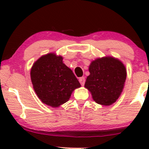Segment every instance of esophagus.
Returning <instances> with one entry per match:
<instances>
[{"instance_id": "esophagus-1", "label": "esophagus", "mask_w": 149, "mask_h": 149, "mask_svg": "<svg viewBox=\"0 0 149 149\" xmlns=\"http://www.w3.org/2000/svg\"><path fill=\"white\" fill-rule=\"evenodd\" d=\"M79 82L80 84H81V85H84L85 82V78L84 77H81V78H79Z\"/></svg>"}]
</instances>
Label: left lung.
I'll return each instance as SVG.
<instances>
[{"instance_id": "obj_1", "label": "left lung", "mask_w": 149, "mask_h": 149, "mask_svg": "<svg viewBox=\"0 0 149 149\" xmlns=\"http://www.w3.org/2000/svg\"><path fill=\"white\" fill-rule=\"evenodd\" d=\"M85 88L91 92L92 99L101 105H111L118 99L127 76L124 64L111 57L98 58L89 66Z\"/></svg>"}]
</instances>
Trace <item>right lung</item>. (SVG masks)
Returning a JSON list of instances; mask_svg holds the SVG:
<instances>
[{
    "instance_id": "1",
    "label": "right lung",
    "mask_w": 149,
    "mask_h": 149,
    "mask_svg": "<svg viewBox=\"0 0 149 149\" xmlns=\"http://www.w3.org/2000/svg\"><path fill=\"white\" fill-rule=\"evenodd\" d=\"M54 53L42 56L33 64L31 79L37 96L42 103L59 107L68 102L80 84L73 71Z\"/></svg>"
}]
</instances>
